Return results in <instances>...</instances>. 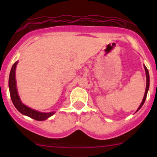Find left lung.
Masks as SVG:
<instances>
[{"mask_svg": "<svg viewBox=\"0 0 157 157\" xmlns=\"http://www.w3.org/2000/svg\"><path fill=\"white\" fill-rule=\"evenodd\" d=\"M144 69H145V73H146V78H147V84H146V90H145V93H144V98H143V100H142L141 103H140V106L138 107V109H137V111H136V112H137V111L139 110L140 108H141L142 106H143L145 100H146V98H147V92H148L149 90V86H150V76H149V71L148 70H147V67L145 65H144Z\"/></svg>", "mask_w": 157, "mask_h": 157, "instance_id": "1", "label": "left lung"}]
</instances>
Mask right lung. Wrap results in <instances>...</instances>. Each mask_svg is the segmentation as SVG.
Here are the masks:
<instances>
[{"label": "right lung", "mask_w": 157, "mask_h": 157, "mask_svg": "<svg viewBox=\"0 0 157 157\" xmlns=\"http://www.w3.org/2000/svg\"><path fill=\"white\" fill-rule=\"evenodd\" d=\"M18 61H16L12 66L10 70V76H9V90H10V94L12 102L14 106L23 115L30 117L37 121H44L48 118L49 117L52 116L55 112H42L37 110L29 108L22 102L20 96H19L18 91L17 88V82H16V67H17Z\"/></svg>", "instance_id": "1"}]
</instances>
